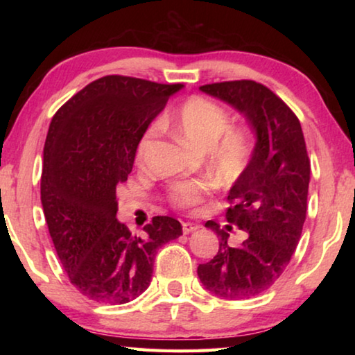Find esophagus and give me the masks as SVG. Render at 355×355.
<instances>
[{"label":"esophagus","mask_w":355,"mask_h":355,"mask_svg":"<svg viewBox=\"0 0 355 355\" xmlns=\"http://www.w3.org/2000/svg\"><path fill=\"white\" fill-rule=\"evenodd\" d=\"M200 225L194 224V222H183V233L184 235H188V233L194 232V230H199Z\"/></svg>","instance_id":"1"}]
</instances>
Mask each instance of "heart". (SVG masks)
I'll return each instance as SVG.
<instances>
[{
    "mask_svg": "<svg viewBox=\"0 0 355 355\" xmlns=\"http://www.w3.org/2000/svg\"><path fill=\"white\" fill-rule=\"evenodd\" d=\"M178 133L192 146L205 150L211 169L225 184L238 182L248 171L255 153V133L248 125H228L230 116L224 106L203 95H192L177 107L171 117ZM159 123H150L136 146V163L142 164ZM213 184L203 180L173 183L167 196L173 207L196 209L211 194Z\"/></svg>",
    "mask_w": 355,
    "mask_h": 355,
    "instance_id": "heart-1",
    "label": "heart"
}]
</instances>
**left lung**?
Returning <instances> with one entry per match:
<instances>
[{"label":"left lung","mask_w":355,"mask_h":355,"mask_svg":"<svg viewBox=\"0 0 355 355\" xmlns=\"http://www.w3.org/2000/svg\"><path fill=\"white\" fill-rule=\"evenodd\" d=\"M200 91L241 111L255 130L257 146L248 171L227 197L225 219L248 232V239L232 248L224 228L208 220L205 227L219 236V250L211 261L199 264L197 274L216 296L254 297L284 274L302 233L310 182L304 133L291 107L261 83L222 81Z\"/></svg>","instance_id":"1"}]
</instances>
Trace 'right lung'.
<instances>
[{
  "instance_id": "add662e5",
  "label": "right lung",
  "mask_w": 355,
  "mask_h": 355,
  "mask_svg": "<svg viewBox=\"0 0 355 355\" xmlns=\"http://www.w3.org/2000/svg\"><path fill=\"white\" fill-rule=\"evenodd\" d=\"M183 84L107 75L59 107L48 128L40 200L48 232L70 284L84 296L127 304L147 290L156 250L183 235L155 216L133 235L116 219V189L133 169L136 146Z\"/></svg>"
}]
</instances>
